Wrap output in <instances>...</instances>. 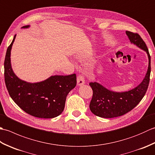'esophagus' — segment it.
Here are the masks:
<instances>
[{
	"label": "esophagus",
	"instance_id": "esophagus-1",
	"mask_svg": "<svg viewBox=\"0 0 155 155\" xmlns=\"http://www.w3.org/2000/svg\"><path fill=\"white\" fill-rule=\"evenodd\" d=\"M84 84V78L82 75L78 76L77 77V85L78 86H81Z\"/></svg>",
	"mask_w": 155,
	"mask_h": 155
}]
</instances>
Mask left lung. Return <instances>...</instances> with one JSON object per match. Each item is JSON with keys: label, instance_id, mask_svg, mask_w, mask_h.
Here are the masks:
<instances>
[{"label": "left lung", "instance_id": "1", "mask_svg": "<svg viewBox=\"0 0 155 155\" xmlns=\"http://www.w3.org/2000/svg\"><path fill=\"white\" fill-rule=\"evenodd\" d=\"M131 43L144 51L149 58V67L143 81L135 88L125 92L108 90L97 82L90 83L93 91L90 103V110L94 114L102 118H114L122 116L130 111L140 103L149 86L150 74V56L145 42L137 33L126 31Z\"/></svg>", "mask_w": 155, "mask_h": 155}]
</instances>
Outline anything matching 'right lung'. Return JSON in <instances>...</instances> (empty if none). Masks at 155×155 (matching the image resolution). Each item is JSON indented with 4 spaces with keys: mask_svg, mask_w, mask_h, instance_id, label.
Returning a JSON list of instances; mask_svg holds the SVG:
<instances>
[{
    "mask_svg": "<svg viewBox=\"0 0 155 155\" xmlns=\"http://www.w3.org/2000/svg\"><path fill=\"white\" fill-rule=\"evenodd\" d=\"M30 25L22 27L28 28ZM16 38L6 51L5 59V81L10 96L15 103L26 113L35 117L52 118L63 111L66 98L69 92L77 85L75 74L51 76L38 83L22 81L13 72L11 51Z\"/></svg>",
    "mask_w": 155,
    "mask_h": 155,
    "instance_id": "add662e5",
    "label": "right lung"
}]
</instances>
